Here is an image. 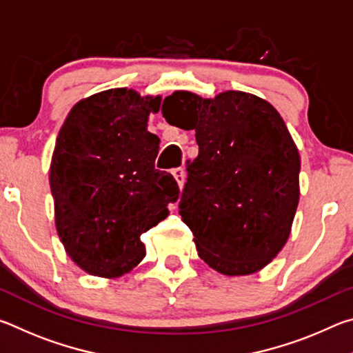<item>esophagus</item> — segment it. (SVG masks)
<instances>
[{
	"label": "esophagus",
	"mask_w": 353,
	"mask_h": 353,
	"mask_svg": "<svg viewBox=\"0 0 353 353\" xmlns=\"http://www.w3.org/2000/svg\"><path fill=\"white\" fill-rule=\"evenodd\" d=\"M172 176H174L179 188H183V183H185V171H183V168L172 170Z\"/></svg>",
	"instance_id": "esophagus-1"
}]
</instances>
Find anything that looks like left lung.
I'll use <instances>...</instances> for the list:
<instances>
[{
  "label": "left lung",
  "instance_id": "obj_1",
  "mask_svg": "<svg viewBox=\"0 0 353 353\" xmlns=\"http://www.w3.org/2000/svg\"><path fill=\"white\" fill-rule=\"evenodd\" d=\"M162 113L196 132L199 154L187 160L179 213L199 256L224 276L259 272L288 241L301 196V155L283 118L236 90L214 98L177 90Z\"/></svg>",
  "mask_w": 353,
  "mask_h": 353
}]
</instances>
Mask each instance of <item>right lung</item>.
<instances>
[{"label": "right lung", "instance_id": "right-lung-1", "mask_svg": "<svg viewBox=\"0 0 353 353\" xmlns=\"http://www.w3.org/2000/svg\"><path fill=\"white\" fill-rule=\"evenodd\" d=\"M162 97L110 88L73 105L50 166L57 235L77 266L113 279L145 259L140 235L170 214L179 187L155 170L160 139L148 130Z\"/></svg>", "mask_w": 353, "mask_h": 353}]
</instances>
